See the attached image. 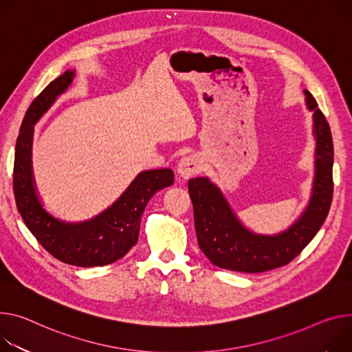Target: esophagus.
<instances>
[{"label": "esophagus", "instance_id": "34e87169", "mask_svg": "<svg viewBox=\"0 0 352 352\" xmlns=\"http://www.w3.org/2000/svg\"><path fill=\"white\" fill-rule=\"evenodd\" d=\"M199 168H201L199 160L197 155H192V154L182 157L177 166V171L179 177H182L184 179H188L190 177H194L195 174H198Z\"/></svg>", "mask_w": 352, "mask_h": 352}]
</instances>
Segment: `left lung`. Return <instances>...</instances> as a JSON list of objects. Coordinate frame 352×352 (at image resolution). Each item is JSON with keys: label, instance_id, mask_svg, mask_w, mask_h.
Listing matches in <instances>:
<instances>
[{"label": "left lung", "instance_id": "obj_1", "mask_svg": "<svg viewBox=\"0 0 352 352\" xmlns=\"http://www.w3.org/2000/svg\"><path fill=\"white\" fill-rule=\"evenodd\" d=\"M305 97L313 112L314 178L310 201L289 229L272 236L254 233L208 177L188 181L198 244L213 265L248 274L283 267L298 257L323 226L333 199V140L330 126L307 89Z\"/></svg>", "mask_w": 352, "mask_h": 352}]
</instances>
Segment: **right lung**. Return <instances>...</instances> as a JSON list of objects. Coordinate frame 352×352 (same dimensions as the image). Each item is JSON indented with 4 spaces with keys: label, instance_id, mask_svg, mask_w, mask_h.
<instances>
[{
    "label": "right lung",
    "instance_id": "add662e5",
    "mask_svg": "<svg viewBox=\"0 0 352 352\" xmlns=\"http://www.w3.org/2000/svg\"><path fill=\"white\" fill-rule=\"evenodd\" d=\"M76 76L67 70L53 80L28 108L15 147L14 195L26 228L54 258L77 267L112 264L129 252L139 240L140 219L157 190L174 182L170 168L142 171L124 192L105 210L84 221H66L50 214L36 192L32 171L34 124L65 92Z\"/></svg>",
    "mask_w": 352,
    "mask_h": 352
}]
</instances>
